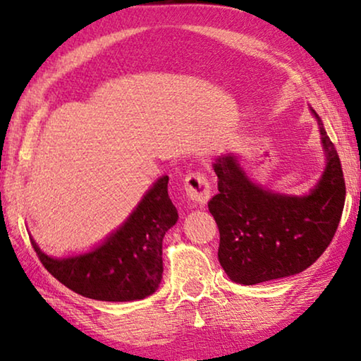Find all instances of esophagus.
Instances as JSON below:
<instances>
[{"label":"esophagus","mask_w":361,"mask_h":361,"mask_svg":"<svg viewBox=\"0 0 361 361\" xmlns=\"http://www.w3.org/2000/svg\"><path fill=\"white\" fill-rule=\"evenodd\" d=\"M184 187L185 195L189 197V200L194 202V204L205 205L207 202H209L212 187L205 174H202V172H190V174H187Z\"/></svg>","instance_id":"1"}]
</instances>
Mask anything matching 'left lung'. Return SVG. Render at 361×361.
<instances>
[{"label":"left lung","mask_w":361,"mask_h":361,"mask_svg":"<svg viewBox=\"0 0 361 361\" xmlns=\"http://www.w3.org/2000/svg\"><path fill=\"white\" fill-rule=\"evenodd\" d=\"M317 118L325 169L307 195H283L255 184L233 154L219 156V194L209 210L220 231L219 261L231 281L251 286L302 273L327 250L345 204L340 157Z\"/></svg>","instance_id":"left-lung-1"}]
</instances>
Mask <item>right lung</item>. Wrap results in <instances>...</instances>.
Instances as JSON below:
<instances>
[{
  "mask_svg": "<svg viewBox=\"0 0 361 361\" xmlns=\"http://www.w3.org/2000/svg\"><path fill=\"white\" fill-rule=\"evenodd\" d=\"M167 176L159 177L125 224L88 253L52 258L31 238L44 268L88 299L126 302L156 293L164 269L162 238L179 219L167 194Z\"/></svg>",
  "mask_w": 361,
  "mask_h": 361,
  "instance_id": "1",
  "label": "right lung"
}]
</instances>
